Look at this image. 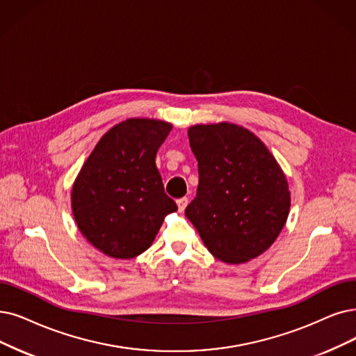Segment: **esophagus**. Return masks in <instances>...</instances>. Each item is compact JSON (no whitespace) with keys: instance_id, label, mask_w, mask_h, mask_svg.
Listing matches in <instances>:
<instances>
[{"instance_id":"34e87169","label":"esophagus","mask_w":356,"mask_h":356,"mask_svg":"<svg viewBox=\"0 0 356 356\" xmlns=\"http://www.w3.org/2000/svg\"><path fill=\"white\" fill-rule=\"evenodd\" d=\"M177 204H178V210H179V211H184V210H186L187 204H188V198H187V197H181V198H178V200H177Z\"/></svg>"}]
</instances>
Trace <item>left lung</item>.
<instances>
[{
    "label": "left lung",
    "instance_id": "1",
    "mask_svg": "<svg viewBox=\"0 0 356 356\" xmlns=\"http://www.w3.org/2000/svg\"><path fill=\"white\" fill-rule=\"evenodd\" d=\"M190 146L198 187L186 216L216 259L239 264L259 257L286 223L291 194L273 154L243 127L193 125Z\"/></svg>",
    "mask_w": 356,
    "mask_h": 356
}]
</instances>
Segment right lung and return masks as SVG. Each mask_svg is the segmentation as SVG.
<instances>
[{
	"instance_id": "obj_1",
	"label": "right lung",
	"mask_w": 356,
	"mask_h": 356,
	"mask_svg": "<svg viewBox=\"0 0 356 356\" xmlns=\"http://www.w3.org/2000/svg\"><path fill=\"white\" fill-rule=\"evenodd\" d=\"M172 125L146 118L120 122L99 140L71 191L80 232L113 259L146 251L165 215L178 207L168 197L156 153Z\"/></svg>"
}]
</instances>
